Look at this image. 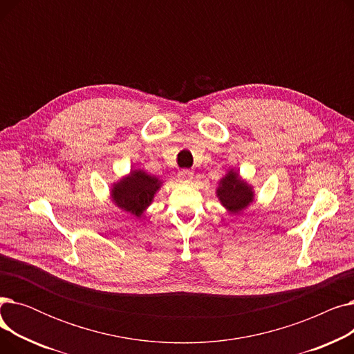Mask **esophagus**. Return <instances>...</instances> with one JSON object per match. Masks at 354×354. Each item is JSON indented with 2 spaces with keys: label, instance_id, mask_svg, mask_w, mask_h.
Returning a JSON list of instances; mask_svg holds the SVG:
<instances>
[{
  "label": "esophagus",
  "instance_id": "esophagus-1",
  "mask_svg": "<svg viewBox=\"0 0 354 354\" xmlns=\"http://www.w3.org/2000/svg\"><path fill=\"white\" fill-rule=\"evenodd\" d=\"M179 178L183 183H191L194 180V171L183 169V171L179 172Z\"/></svg>",
  "mask_w": 354,
  "mask_h": 354
}]
</instances>
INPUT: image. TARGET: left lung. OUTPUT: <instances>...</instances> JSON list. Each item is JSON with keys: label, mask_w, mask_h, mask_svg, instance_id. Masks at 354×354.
<instances>
[{"label": "left lung", "mask_w": 354, "mask_h": 354, "mask_svg": "<svg viewBox=\"0 0 354 354\" xmlns=\"http://www.w3.org/2000/svg\"><path fill=\"white\" fill-rule=\"evenodd\" d=\"M216 195L222 205L232 214L245 209L254 201L252 188L247 182L241 180L238 172L232 169L225 175V178L221 179Z\"/></svg>", "instance_id": "8db88e82"}]
</instances>
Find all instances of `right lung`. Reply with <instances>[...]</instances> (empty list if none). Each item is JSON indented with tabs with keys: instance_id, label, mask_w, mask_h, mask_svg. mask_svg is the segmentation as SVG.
<instances>
[{
	"instance_id": "obj_1",
	"label": "right lung",
	"mask_w": 354,
	"mask_h": 354,
	"mask_svg": "<svg viewBox=\"0 0 354 354\" xmlns=\"http://www.w3.org/2000/svg\"><path fill=\"white\" fill-rule=\"evenodd\" d=\"M162 182L156 176L147 175L143 171H132L111 189V198L124 212L140 216L151 205L155 194L159 191Z\"/></svg>"
}]
</instances>
